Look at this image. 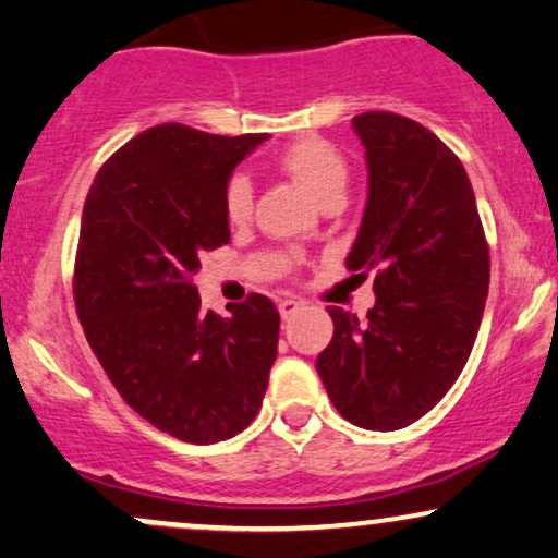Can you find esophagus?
I'll return each mask as SVG.
<instances>
[{"mask_svg":"<svg viewBox=\"0 0 558 558\" xmlns=\"http://www.w3.org/2000/svg\"><path fill=\"white\" fill-rule=\"evenodd\" d=\"M300 305H302V302L294 300V298L279 300V313H281V318H292V315L300 311Z\"/></svg>","mask_w":558,"mask_h":558,"instance_id":"34e87169","label":"esophagus"}]
</instances>
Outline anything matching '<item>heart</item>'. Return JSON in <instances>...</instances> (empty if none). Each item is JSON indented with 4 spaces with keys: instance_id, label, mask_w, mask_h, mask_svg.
Here are the masks:
<instances>
[{
    "instance_id": "heart-1",
    "label": "heart",
    "mask_w": 558,
    "mask_h": 558,
    "mask_svg": "<svg viewBox=\"0 0 558 558\" xmlns=\"http://www.w3.org/2000/svg\"><path fill=\"white\" fill-rule=\"evenodd\" d=\"M277 165L290 173L320 206L343 202L349 183V162L339 147L323 136H302L277 155ZM222 211L230 225H245L253 215V185L243 173L227 178Z\"/></svg>"
}]
</instances>
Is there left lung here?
I'll return each mask as SVG.
<instances>
[{
	"instance_id": "1",
	"label": "left lung",
	"mask_w": 558,
	"mask_h": 558,
	"mask_svg": "<svg viewBox=\"0 0 558 558\" xmlns=\"http://www.w3.org/2000/svg\"><path fill=\"white\" fill-rule=\"evenodd\" d=\"M369 196L349 271L375 274L367 318L328 307L333 339L318 375L336 411L362 429L414 424L469 362L489 294V243L463 162L414 119H354Z\"/></svg>"
}]
</instances>
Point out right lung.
<instances>
[{
    "instance_id": "add662e5",
    "label": "right lung",
    "mask_w": 558,
    "mask_h": 558,
    "mask_svg": "<svg viewBox=\"0 0 558 558\" xmlns=\"http://www.w3.org/2000/svg\"><path fill=\"white\" fill-rule=\"evenodd\" d=\"M264 140L160 123L102 162L82 209L72 290L89 349L136 414L191 445L243 432L277 360L271 300L222 318L194 284L198 256L230 243L227 178Z\"/></svg>"
}]
</instances>
